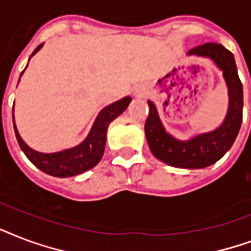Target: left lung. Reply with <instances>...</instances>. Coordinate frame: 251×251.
I'll return each mask as SVG.
<instances>
[{
    "label": "left lung",
    "mask_w": 251,
    "mask_h": 251,
    "mask_svg": "<svg viewBox=\"0 0 251 251\" xmlns=\"http://www.w3.org/2000/svg\"><path fill=\"white\" fill-rule=\"evenodd\" d=\"M188 55L209 57L224 72L229 91V110L224 123L215 131L195 136L188 141H179L165 131L156 106L148 100L149 115L145 122V136L153 154L165 164L176 168L201 169L220 160L234 143L242 123L244 94L233 53L224 46L207 43L191 50Z\"/></svg>",
    "instance_id": "8db88e82"
}]
</instances>
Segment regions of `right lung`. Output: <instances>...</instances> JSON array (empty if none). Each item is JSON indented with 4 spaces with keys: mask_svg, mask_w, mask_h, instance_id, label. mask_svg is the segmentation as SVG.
Listing matches in <instances>:
<instances>
[{
    "mask_svg": "<svg viewBox=\"0 0 251 251\" xmlns=\"http://www.w3.org/2000/svg\"><path fill=\"white\" fill-rule=\"evenodd\" d=\"M42 46L43 44L38 46V48L32 52L31 56H34L42 48ZM129 102H131V98L126 97L115 103L104 107L102 111L99 112L98 118L93 124V128H91L90 133L87 135L86 139L77 147L63 151V152L39 153L34 149H31L21 139V136L17 131V127H15L14 115H13L15 136L18 140L19 147L23 151V153L26 154L27 158L42 172L50 174V176H60V178L78 176L81 173H85L90 170L91 168H94L95 165L100 161V158L103 156L104 145H106V133H107L108 124L128 107Z\"/></svg>",
    "mask_w": 251,
    "mask_h": 251,
    "instance_id": "1",
    "label": "right lung"
}]
</instances>
